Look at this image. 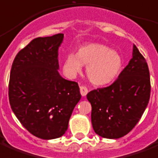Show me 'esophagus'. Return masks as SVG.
<instances>
[{
	"instance_id": "1",
	"label": "esophagus",
	"mask_w": 158,
	"mask_h": 158,
	"mask_svg": "<svg viewBox=\"0 0 158 158\" xmlns=\"http://www.w3.org/2000/svg\"><path fill=\"white\" fill-rule=\"evenodd\" d=\"M80 92H81V94L84 97V96H85V95L87 94V93H88V89H87L85 86L81 85V86H80Z\"/></svg>"
}]
</instances>
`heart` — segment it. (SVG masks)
<instances>
[{"mask_svg": "<svg viewBox=\"0 0 158 158\" xmlns=\"http://www.w3.org/2000/svg\"><path fill=\"white\" fill-rule=\"evenodd\" d=\"M83 65H86L89 80L94 85L102 86L114 81L123 67L120 55L107 46L89 44L78 49L77 54L69 53L63 62V72L69 78L80 73Z\"/></svg>", "mask_w": 158, "mask_h": 158, "instance_id": "heart-1", "label": "heart"}]
</instances>
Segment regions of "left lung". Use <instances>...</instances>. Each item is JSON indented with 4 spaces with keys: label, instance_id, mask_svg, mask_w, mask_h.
Returning a JSON list of instances; mask_svg holds the SVG:
<instances>
[{
    "label": "left lung",
    "instance_id": "obj_1",
    "mask_svg": "<svg viewBox=\"0 0 158 158\" xmlns=\"http://www.w3.org/2000/svg\"><path fill=\"white\" fill-rule=\"evenodd\" d=\"M148 64L133 45L132 58L110 86L87 94L91 103V122L95 133L118 139L127 135L139 122L150 98Z\"/></svg>",
    "mask_w": 158,
    "mask_h": 158
}]
</instances>
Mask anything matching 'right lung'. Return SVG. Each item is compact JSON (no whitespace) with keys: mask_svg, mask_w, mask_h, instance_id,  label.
<instances>
[{"mask_svg":"<svg viewBox=\"0 0 158 158\" xmlns=\"http://www.w3.org/2000/svg\"><path fill=\"white\" fill-rule=\"evenodd\" d=\"M64 34L39 37L17 54L12 64L9 99L12 110L27 131L52 140L67 131L80 88L59 73L58 49Z\"/></svg>","mask_w":158,"mask_h":158,"instance_id":"1","label":"right lung"}]
</instances>
